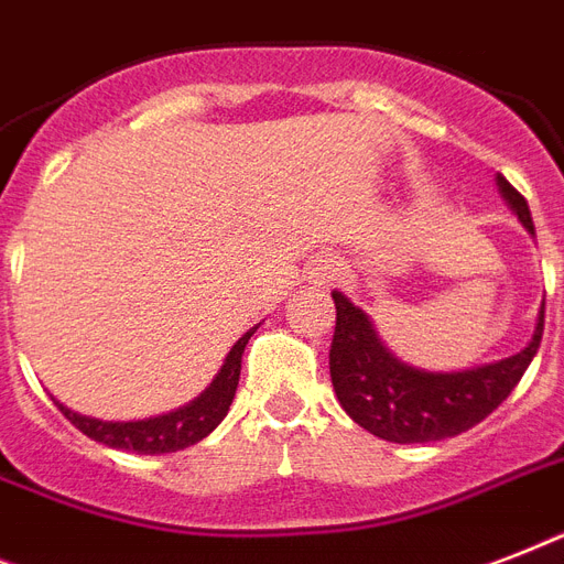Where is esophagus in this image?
Listing matches in <instances>:
<instances>
[{"label": "esophagus", "instance_id": "1", "mask_svg": "<svg viewBox=\"0 0 564 564\" xmlns=\"http://www.w3.org/2000/svg\"><path fill=\"white\" fill-rule=\"evenodd\" d=\"M339 274V269L336 265H325V278H336Z\"/></svg>", "mask_w": 564, "mask_h": 564}]
</instances>
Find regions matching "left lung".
<instances>
[{
    "instance_id": "left-lung-1",
    "label": "left lung",
    "mask_w": 564,
    "mask_h": 564,
    "mask_svg": "<svg viewBox=\"0 0 564 564\" xmlns=\"http://www.w3.org/2000/svg\"><path fill=\"white\" fill-rule=\"evenodd\" d=\"M498 189L521 225L535 237L527 198L498 175ZM336 330L330 380L343 410L362 430L398 445L459 436L495 412L524 377L544 334V301L535 334L521 354L465 371H424L398 360L377 336L371 318L334 292Z\"/></svg>"
}]
</instances>
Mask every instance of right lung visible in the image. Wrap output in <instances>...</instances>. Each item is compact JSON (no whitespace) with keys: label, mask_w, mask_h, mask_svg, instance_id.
Here are the masks:
<instances>
[{"label":"right lung","mask_w":564,"mask_h":564,"mask_svg":"<svg viewBox=\"0 0 564 564\" xmlns=\"http://www.w3.org/2000/svg\"><path fill=\"white\" fill-rule=\"evenodd\" d=\"M251 334H254V327L230 348V354L225 357V366L219 369V375L213 377V383L195 401H189L187 406H181L175 412L143 421H101L90 419V415H78V412L64 406L55 398L57 410L64 412L84 436L96 438L101 445L117 447V451H134V454H175V451H184V447L202 442L228 415L230 401L237 394L242 351H246Z\"/></svg>","instance_id":"right-lung-1"}]
</instances>
